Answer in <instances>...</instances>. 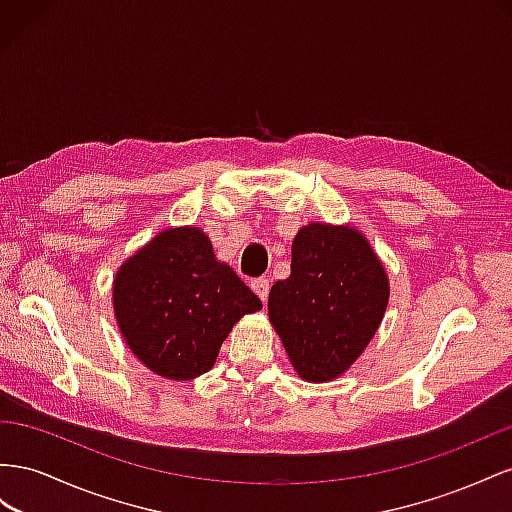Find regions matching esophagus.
Returning a JSON list of instances; mask_svg holds the SVG:
<instances>
[{
    "label": "esophagus",
    "instance_id": "obj_1",
    "mask_svg": "<svg viewBox=\"0 0 512 512\" xmlns=\"http://www.w3.org/2000/svg\"><path fill=\"white\" fill-rule=\"evenodd\" d=\"M251 287L255 294L261 298V302L268 300V294H270V281L268 279H255L251 281Z\"/></svg>",
    "mask_w": 512,
    "mask_h": 512
}]
</instances>
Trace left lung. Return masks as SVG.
Wrapping results in <instances>:
<instances>
[{
  "label": "left lung",
  "mask_w": 512,
  "mask_h": 512,
  "mask_svg": "<svg viewBox=\"0 0 512 512\" xmlns=\"http://www.w3.org/2000/svg\"><path fill=\"white\" fill-rule=\"evenodd\" d=\"M388 294L384 266L362 233L311 223L294 238L291 274L272 285L268 313L298 375L330 382L373 339Z\"/></svg>",
  "instance_id": "left-lung-1"
}]
</instances>
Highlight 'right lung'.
<instances>
[{
	"label": "right lung",
	"instance_id": "add662e5",
	"mask_svg": "<svg viewBox=\"0 0 512 512\" xmlns=\"http://www.w3.org/2000/svg\"><path fill=\"white\" fill-rule=\"evenodd\" d=\"M113 309L122 337L150 371L193 379L214 367L233 324L261 300L216 261L197 227L167 229L115 274Z\"/></svg>",
	"mask_w": 512,
	"mask_h": 512
}]
</instances>
